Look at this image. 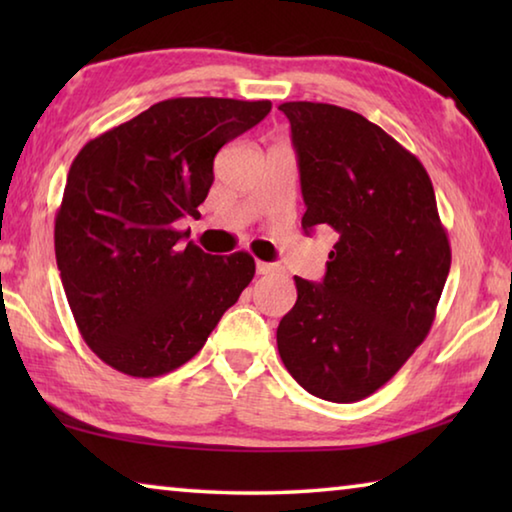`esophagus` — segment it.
Returning a JSON list of instances; mask_svg holds the SVG:
<instances>
[{"label": "esophagus", "instance_id": "obj_1", "mask_svg": "<svg viewBox=\"0 0 512 512\" xmlns=\"http://www.w3.org/2000/svg\"><path fill=\"white\" fill-rule=\"evenodd\" d=\"M255 268H257L259 275H268V273H275L277 271V266L275 264H268V262H257Z\"/></svg>", "mask_w": 512, "mask_h": 512}]
</instances>
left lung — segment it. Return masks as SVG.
Listing matches in <instances>:
<instances>
[{"label": "left lung", "mask_w": 512, "mask_h": 512, "mask_svg": "<svg viewBox=\"0 0 512 512\" xmlns=\"http://www.w3.org/2000/svg\"><path fill=\"white\" fill-rule=\"evenodd\" d=\"M302 230H329L323 282L293 277L298 300L277 327L291 377L327 402L386 384L429 334L452 264L422 162L359 112L289 101Z\"/></svg>", "instance_id": "1"}]
</instances>
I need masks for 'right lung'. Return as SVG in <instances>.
<instances>
[{"label":"right lung","mask_w":512,"mask_h":512,"mask_svg":"<svg viewBox=\"0 0 512 512\" xmlns=\"http://www.w3.org/2000/svg\"><path fill=\"white\" fill-rule=\"evenodd\" d=\"M271 101L167 99L94 137L67 173L54 246L83 341L124 375L160 377L203 348L255 275V259L207 255L176 221L196 216L214 155Z\"/></svg>","instance_id":"right-lung-1"}]
</instances>
